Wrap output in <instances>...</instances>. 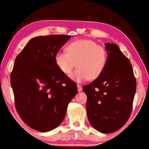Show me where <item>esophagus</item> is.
<instances>
[{"label": "esophagus", "mask_w": 149, "mask_h": 149, "mask_svg": "<svg viewBox=\"0 0 149 149\" xmlns=\"http://www.w3.org/2000/svg\"><path fill=\"white\" fill-rule=\"evenodd\" d=\"M77 87H78V91H82L83 88H82V86H81V85H79V84L77 85Z\"/></svg>", "instance_id": "obj_1"}]
</instances>
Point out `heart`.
I'll return each mask as SVG.
<instances>
[{
    "mask_svg": "<svg viewBox=\"0 0 149 149\" xmlns=\"http://www.w3.org/2000/svg\"><path fill=\"white\" fill-rule=\"evenodd\" d=\"M66 52H58L55 62L58 68L69 74L76 66L78 68L70 78L78 83L97 79L104 70L108 54L103 46L90 40H79L66 46Z\"/></svg>",
    "mask_w": 149,
    "mask_h": 149,
    "instance_id": "obj_1",
    "label": "heart"
}]
</instances>
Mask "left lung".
<instances>
[{"instance_id":"obj_1","label":"left lung","mask_w":149,"mask_h":149,"mask_svg":"<svg viewBox=\"0 0 149 149\" xmlns=\"http://www.w3.org/2000/svg\"><path fill=\"white\" fill-rule=\"evenodd\" d=\"M107 64L102 74L83 87L86 93L87 115L97 131L113 133L121 128L131 115L136 81L129 59L117 45L105 44Z\"/></svg>"}]
</instances>
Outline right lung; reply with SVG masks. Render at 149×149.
<instances>
[{
	"label": "right lung",
	"instance_id": "add662e5",
	"mask_svg": "<svg viewBox=\"0 0 149 149\" xmlns=\"http://www.w3.org/2000/svg\"><path fill=\"white\" fill-rule=\"evenodd\" d=\"M70 36L52 34L32 38L16 57L11 85L16 110L24 123L48 132L62 123L77 86L62 72L55 56Z\"/></svg>",
	"mask_w": 149,
	"mask_h": 149
}]
</instances>
